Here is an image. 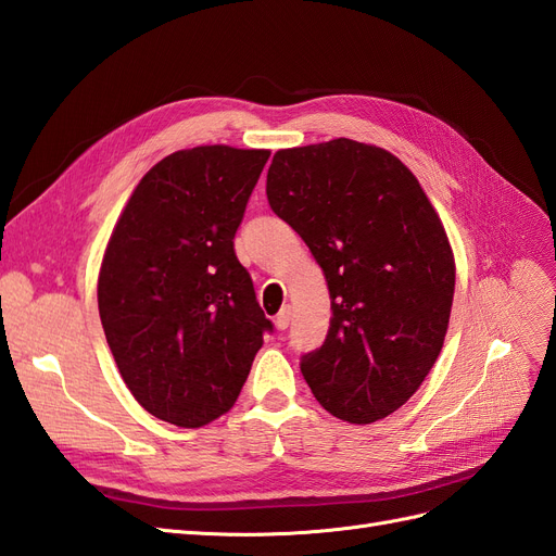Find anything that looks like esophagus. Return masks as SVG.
I'll return each instance as SVG.
<instances>
[{"label": "esophagus", "instance_id": "34e87169", "mask_svg": "<svg viewBox=\"0 0 556 556\" xmlns=\"http://www.w3.org/2000/svg\"><path fill=\"white\" fill-rule=\"evenodd\" d=\"M290 319H292V308L290 306H282L280 313L276 315L274 323H276L278 329H288L290 327Z\"/></svg>", "mask_w": 556, "mask_h": 556}]
</instances>
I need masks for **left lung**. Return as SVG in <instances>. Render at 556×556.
I'll return each instance as SVG.
<instances>
[{"label":"left lung","mask_w":556,"mask_h":556,"mask_svg":"<svg viewBox=\"0 0 556 556\" xmlns=\"http://www.w3.org/2000/svg\"><path fill=\"white\" fill-rule=\"evenodd\" d=\"M266 197L331 299L327 339L301 374L333 417L378 422L419 390L445 341L454 255L441 217L406 164L352 139L278 150Z\"/></svg>","instance_id":"obj_1"}]
</instances>
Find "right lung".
I'll return each mask as SVG.
<instances>
[{
	"label": "right lung",
	"instance_id": "right-lung-1",
	"mask_svg": "<svg viewBox=\"0 0 556 556\" xmlns=\"http://www.w3.org/2000/svg\"><path fill=\"white\" fill-rule=\"evenodd\" d=\"M268 155L172 153L141 178L109 239L97 282L106 341L134 399L169 425L225 415L274 329L233 252Z\"/></svg>",
	"mask_w": 556,
	"mask_h": 556
}]
</instances>
